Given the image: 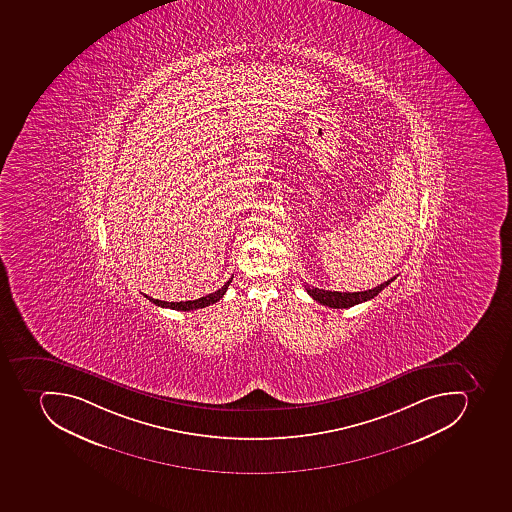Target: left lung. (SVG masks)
<instances>
[{"instance_id": "obj_1", "label": "left lung", "mask_w": 512, "mask_h": 512, "mask_svg": "<svg viewBox=\"0 0 512 512\" xmlns=\"http://www.w3.org/2000/svg\"><path fill=\"white\" fill-rule=\"evenodd\" d=\"M393 279L395 278L385 281L381 286H376L374 289H368V291L363 292L324 291V289L310 286H305V289H307L310 297H313V300L321 303V305H326V307L331 308H350L353 307V305H358V303L374 299L379 292L384 291L385 287L392 283Z\"/></svg>"}]
</instances>
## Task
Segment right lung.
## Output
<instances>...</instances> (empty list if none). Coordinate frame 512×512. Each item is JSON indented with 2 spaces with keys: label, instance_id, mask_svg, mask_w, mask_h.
<instances>
[{
  "label": "right lung",
  "instance_id": "right-lung-1",
  "mask_svg": "<svg viewBox=\"0 0 512 512\" xmlns=\"http://www.w3.org/2000/svg\"><path fill=\"white\" fill-rule=\"evenodd\" d=\"M233 281V278L229 279L228 283H225V286L218 289V291L212 292V294L205 295V297H201V299L197 300H186V302H164V300L152 299V297H148V295H144L146 299L151 300L154 305L157 307L164 308H172V310H180V311H191L197 310V308H205L212 305V303L218 302V300L226 294L228 291V286Z\"/></svg>",
  "mask_w": 512,
  "mask_h": 512
}]
</instances>
